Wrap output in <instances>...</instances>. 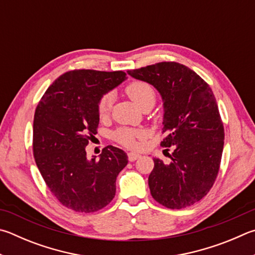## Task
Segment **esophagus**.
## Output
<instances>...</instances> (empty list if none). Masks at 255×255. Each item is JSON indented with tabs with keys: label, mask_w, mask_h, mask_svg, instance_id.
I'll list each match as a JSON object with an SVG mask.
<instances>
[{
	"label": "esophagus",
	"mask_w": 255,
	"mask_h": 255,
	"mask_svg": "<svg viewBox=\"0 0 255 255\" xmlns=\"http://www.w3.org/2000/svg\"><path fill=\"white\" fill-rule=\"evenodd\" d=\"M139 157H140V155L137 154V152H132V151L128 152V159L130 161H135V160L139 158Z\"/></svg>",
	"instance_id": "34e87169"
}]
</instances>
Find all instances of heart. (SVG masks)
Wrapping results in <instances>:
<instances>
[{
  "label": "heart",
  "instance_id": "b5f03b06",
  "mask_svg": "<svg viewBox=\"0 0 255 255\" xmlns=\"http://www.w3.org/2000/svg\"><path fill=\"white\" fill-rule=\"evenodd\" d=\"M125 92L130 98L133 104L141 110L151 108L156 101V92L149 83L145 81H132L125 88ZM113 104L112 95L106 94L101 97L98 103V114L100 117H106L110 112ZM141 131L130 128H120L115 132V138L118 142L126 147H133L136 145L137 138L141 137Z\"/></svg>",
  "mask_w": 255,
  "mask_h": 255
}]
</instances>
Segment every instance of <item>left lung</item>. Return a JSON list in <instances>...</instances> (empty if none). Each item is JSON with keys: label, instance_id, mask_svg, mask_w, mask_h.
Instances as JSON below:
<instances>
[{"label": "left lung", "instance_id": "1", "mask_svg": "<svg viewBox=\"0 0 255 255\" xmlns=\"http://www.w3.org/2000/svg\"><path fill=\"white\" fill-rule=\"evenodd\" d=\"M128 75L158 90L166 133L160 145L173 148L169 163L154 158L148 177L151 196L172 210L192 206L210 192L223 152L224 127L213 91L196 72L177 62L151 64Z\"/></svg>", "mask_w": 255, "mask_h": 255}]
</instances>
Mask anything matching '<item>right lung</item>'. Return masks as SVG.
I'll use <instances>...</instances> for the list:
<instances>
[{"instance_id": "1", "label": "right lung", "mask_w": 255, "mask_h": 255, "mask_svg": "<svg viewBox=\"0 0 255 255\" xmlns=\"http://www.w3.org/2000/svg\"><path fill=\"white\" fill-rule=\"evenodd\" d=\"M126 79L124 71H68L48 88L35 109L36 166L54 197L72 211H99L115 197L127 154L107 146L99 159H88L86 147L97 133L100 98Z\"/></svg>"}]
</instances>
